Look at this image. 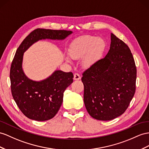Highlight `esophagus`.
Segmentation results:
<instances>
[{
    "mask_svg": "<svg viewBox=\"0 0 149 149\" xmlns=\"http://www.w3.org/2000/svg\"><path fill=\"white\" fill-rule=\"evenodd\" d=\"M81 76H80V75L77 73H75L74 75V80H80L81 79Z\"/></svg>",
    "mask_w": 149,
    "mask_h": 149,
    "instance_id": "1",
    "label": "esophagus"
}]
</instances>
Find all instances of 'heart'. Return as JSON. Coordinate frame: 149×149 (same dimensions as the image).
<instances>
[{"label":"heart","instance_id":"1","mask_svg":"<svg viewBox=\"0 0 149 149\" xmlns=\"http://www.w3.org/2000/svg\"><path fill=\"white\" fill-rule=\"evenodd\" d=\"M105 48V42L102 38L94 36H84L74 40L70 45L68 54L72 58L81 59L83 67L89 68L100 59ZM70 62V59L66 58Z\"/></svg>","mask_w":149,"mask_h":149}]
</instances>
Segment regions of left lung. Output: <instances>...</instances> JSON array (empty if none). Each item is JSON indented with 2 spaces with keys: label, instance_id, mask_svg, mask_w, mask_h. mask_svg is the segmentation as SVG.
Listing matches in <instances>:
<instances>
[{
  "label": "left lung",
  "instance_id": "obj_1",
  "mask_svg": "<svg viewBox=\"0 0 149 149\" xmlns=\"http://www.w3.org/2000/svg\"><path fill=\"white\" fill-rule=\"evenodd\" d=\"M136 79V68L130 49L111 33L107 55L82 74L87 112L102 121L121 115L135 94Z\"/></svg>",
  "mask_w": 149,
  "mask_h": 149
}]
</instances>
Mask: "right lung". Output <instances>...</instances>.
Masks as SVG:
<instances>
[{"label": "right lung", "instance_id": "obj_1", "mask_svg": "<svg viewBox=\"0 0 149 149\" xmlns=\"http://www.w3.org/2000/svg\"><path fill=\"white\" fill-rule=\"evenodd\" d=\"M72 33L66 30L35 29L17 49L10 70L11 93L15 102L29 119L46 121L54 117L63 102V93L73 82L72 72L56 70L49 77L34 81L26 77L22 68L24 53L40 40H62Z\"/></svg>", "mask_w": 149, "mask_h": 149}]
</instances>
